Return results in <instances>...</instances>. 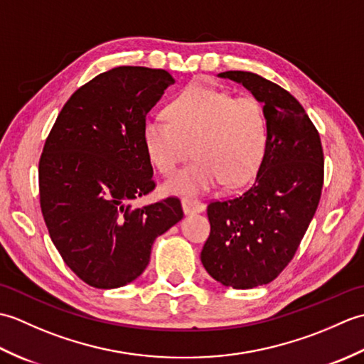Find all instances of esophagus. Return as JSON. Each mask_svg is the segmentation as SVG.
<instances>
[{"label": "esophagus", "instance_id": "esophagus-1", "mask_svg": "<svg viewBox=\"0 0 364 364\" xmlns=\"http://www.w3.org/2000/svg\"><path fill=\"white\" fill-rule=\"evenodd\" d=\"M181 205H183L184 214H196V213H203L205 211V205L197 198L184 197L181 200Z\"/></svg>", "mask_w": 364, "mask_h": 364}]
</instances>
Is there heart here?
<instances>
[{
	"label": "heart",
	"instance_id": "obj_1",
	"mask_svg": "<svg viewBox=\"0 0 364 364\" xmlns=\"http://www.w3.org/2000/svg\"><path fill=\"white\" fill-rule=\"evenodd\" d=\"M167 120L150 119L142 128L145 151L162 175L175 173L166 192L196 197L220 186H236L257 172L267 145L262 106L253 97L235 98L225 90L192 86L166 106Z\"/></svg>",
	"mask_w": 364,
	"mask_h": 364
}]
</instances>
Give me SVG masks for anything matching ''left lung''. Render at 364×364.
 <instances>
[{"label": "left lung", "instance_id": "8db88e82", "mask_svg": "<svg viewBox=\"0 0 364 364\" xmlns=\"http://www.w3.org/2000/svg\"><path fill=\"white\" fill-rule=\"evenodd\" d=\"M218 76L242 84L264 105L267 145L252 186L208 205L211 233L200 259L215 282L250 289L275 280L296 255L319 205L323 151L318 129L288 90L252 72Z\"/></svg>", "mask_w": 364, "mask_h": 364}]
</instances>
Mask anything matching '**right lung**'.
<instances>
[{
    "label": "right lung",
    "instance_id": "1",
    "mask_svg": "<svg viewBox=\"0 0 364 364\" xmlns=\"http://www.w3.org/2000/svg\"><path fill=\"white\" fill-rule=\"evenodd\" d=\"M173 82L161 68L115 67L68 98L46 137L38 162L43 220L65 264L94 288L136 280L154 239L183 219L176 197L131 205L154 189L142 128Z\"/></svg>",
    "mask_w": 364,
    "mask_h": 364
}]
</instances>
